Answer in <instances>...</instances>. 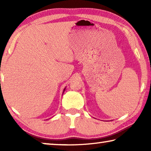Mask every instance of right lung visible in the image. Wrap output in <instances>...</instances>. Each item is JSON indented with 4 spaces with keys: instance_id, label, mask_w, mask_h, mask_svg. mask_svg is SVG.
Listing matches in <instances>:
<instances>
[{
    "instance_id": "right-lung-1",
    "label": "right lung",
    "mask_w": 151,
    "mask_h": 151,
    "mask_svg": "<svg viewBox=\"0 0 151 151\" xmlns=\"http://www.w3.org/2000/svg\"><path fill=\"white\" fill-rule=\"evenodd\" d=\"M65 89H64V91H65ZM64 91H63V93H64Z\"/></svg>"
}]
</instances>
